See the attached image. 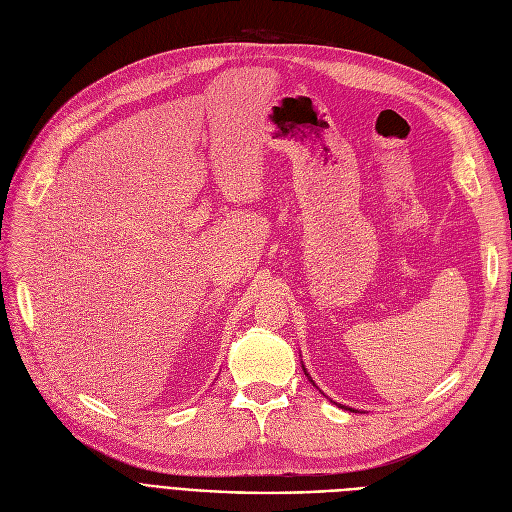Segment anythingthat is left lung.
<instances>
[{
    "label": "left lung",
    "instance_id": "8db88e82",
    "mask_svg": "<svg viewBox=\"0 0 512 512\" xmlns=\"http://www.w3.org/2000/svg\"><path fill=\"white\" fill-rule=\"evenodd\" d=\"M304 374H306V372H304ZM306 376H309V374H306ZM309 380H311V376H309ZM311 382H313V380H311ZM313 384H315V382H313ZM342 407H344V405H342ZM344 410H351V412H355L353 407H344Z\"/></svg>",
    "mask_w": 512,
    "mask_h": 512
}]
</instances>
